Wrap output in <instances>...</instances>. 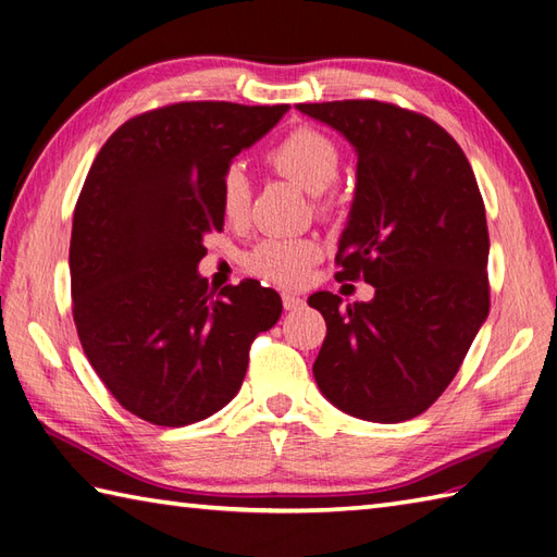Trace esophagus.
<instances>
[{"instance_id":"obj_1","label":"esophagus","mask_w":557,"mask_h":557,"mask_svg":"<svg viewBox=\"0 0 557 557\" xmlns=\"http://www.w3.org/2000/svg\"><path fill=\"white\" fill-rule=\"evenodd\" d=\"M282 306H285V311H297L304 306V299L299 294H292V292H282Z\"/></svg>"}]
</instances>
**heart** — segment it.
Returning <instances> with one entry per match:
<instances>
[{
	"label": "heart",
	"instance_id": "b5f03b06",
	"mask_svg": "<svg viewBox=\"0 0 557 557\" xmlns=\"http://www.w3.org/2000/svg\"><path fill=\"white\" fill-rule=\"evenodd\" d=\"M265 164L275 174L311 191L318 212L330 215L335 210L337 198L330 186L339 180L342 148L333 136L313 126L294 128L265 152ZM218 203L222 218L230 224H244L248 220L251 182H248L244 164L232 162L224 168ZM321 258L323 244L313 236H292V239L270 236L246 253L244 265L251 275L272 282V285L297 287Z\"/></svg>",
	"mask_w": 557,
	"mask_h": 557
}]
</instances>
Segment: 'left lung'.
<instances>
[{"label": "left lung", "instance_id": "left-lung-1", "mask_svg": "<svg viewBox=\"0 0 557 557\" xmlns=\"http://www.w3.org/2000/svg\"><path fill=\"white\" fill-rule=\"evenodd\" d=\"M359 152L337 282H369V304L315 292L327 335L321 393L363 421L419 417L453 383L491 309L488 224L474 170L431 116L381 100L297 104Z\"/></svg>", "mask_w": 557, "mask_h": 557}]
</instances>
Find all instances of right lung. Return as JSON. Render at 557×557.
I'll list each match as a JSON object with an SVG mask.
<instances>
[{
	"label": "right lung",
	"instance_id": "1",
	"mask_svg": "<svg viewBox=\"0 0 557 557\" xmlns=\"http://www.w3.org/2000/svg\"><path fill=\"white\" fill-rule=\"evenodd\" d=\"M287 104L174 102L124 122L83 182L71 224V311L104 387L156 425L196 423L239 393L282 299L256 280L215 294L196 265L220 232V176Z\"/></svg>",
	"mask_w": 557,
	"mask_h": 557
}]
</instances>
